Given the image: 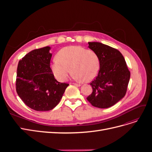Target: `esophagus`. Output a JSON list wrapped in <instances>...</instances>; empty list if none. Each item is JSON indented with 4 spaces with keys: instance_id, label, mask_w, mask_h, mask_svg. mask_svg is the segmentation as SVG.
I'll return each instance as SVG.
<instances>
[{
    "instance_id": "1",
    "label": "esophagus",
    "mask_w": 152,
    "mask_h": 152,
    "mask_svg": "<svg viewBox=\"0 0 152 152\" xmlns=\"http://www.w3.org/2000/svg\"><path fill=\"white\" fill-rule=\"evenodd\" d=\"M73 85H75L76 86H80L81 84H77V83H72Z\"/></svg>"
}]
</instances>
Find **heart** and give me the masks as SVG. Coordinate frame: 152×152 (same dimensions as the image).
Here are the masks:
<instances>
[{"instance_id":"heart-1","label":"heart","mask_w":152,"mask_h":152,"mask_svg":"<svg viewBox=\"0 0 152 152\" xmlns=\"http://www.w3.org/2000/svg\"><path fill=\"white\" fill-rule=\"evenodd\" d=\"M56 59L52 63L51 70L54 77L60 81L66 80L72 70L75 79L90 82L96 77L99 70L98 54L80 45L61 49L57 53Z\"/></svg>"}]
</instances>
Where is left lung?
I'll return each instance as SVG.
<instances>
[{
	"mask_svg": "<svg viewBox=\"0 0 152 152\" xmlns=\"http://www.w3.org/2000/svg\"><path fill=\"white\" fill-rule=\"evenodd\" d=\"M89 48L98 54L99 70L90 85L92 93L87 97L93 107L107 108L124 97L130 79V71L121 53L100 42H89Z\"/></svg>",
	"mask_w": 152,
	"mask_h": 152,
	"instance_id": "obj_1",
	"label": "left lung"
}]
</instances>
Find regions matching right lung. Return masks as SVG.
I'll use <instances>...</instances> for the list:
<instances>
[{"instance_id": "add662e5", "label": "right lung", "mask_w": 152, "mask_h": 152, "mask_svg": "<svg viewBox=\"0 0 152 152\" xmlns=\"http://www.w3.org/2000/svg\"><path fill=\"white\" fill-rule=\"evenodd\" d=\"M50 49L46 46L31 50L19 61L17 68V93L26 105L36 111L53 109L69 86L55 79L50 68Z\"/></svg>"}]
</instances>
